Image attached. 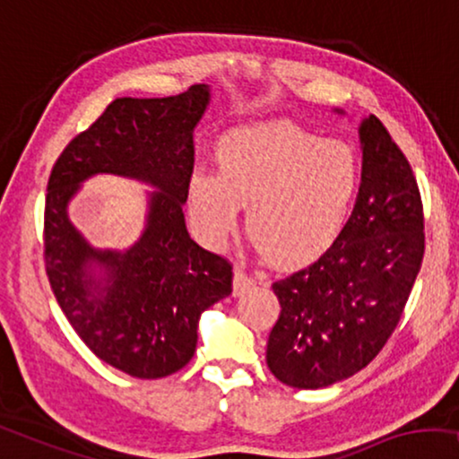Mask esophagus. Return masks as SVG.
I'll return each mask as SVG.
<instances>
[{"label":"esophagus","instance_id":"34e87169","mask_svg":"<svg viewBox=\"0 0 459 459\" xmlns=\"http://www.w3.org/2000/svg\"><path fill=\"white\" fill-rule=\"evenodd\" d=\"M251 287H254V279L245 274L243 270H237L235 279H232V293H235V297L243 295L245 291H249Z\"/></svg>","mask_w":459,"mask_h":459}]
</instances>
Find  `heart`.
<instances>
[{"instance_id": "1", "label": "heart", "mask_w": 459, "mask_h": 459, "mask_svg": "<svg viewBox=\"0 0 459 459\" xmlns=\"http://www.w3.org/2000/svg\"><path fill=\"white\" fill-rule=\"evenodd\" d=\"M218 174L189 180V212L210 247H222L247 208V232L276 266L318 260L350 221L361 178L358 153L293 125L237 128L216 147Z\"/></svg>"}]
</instances>
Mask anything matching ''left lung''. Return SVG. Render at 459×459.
<instances>
[{
	"label": "left lung",
	"instance_id": "8db88e82",
	"mask_svg": "<svg viewBox=\"0 0 459 459\" xmlns=\"http://www.w3.org/2000/svg\"><path fill=\"white\" fill-rule=\"evenodd\" d=\"M358 133L361 183L345 230L318 262L273 285L281 316L266 361L295 389H325L370 364L422 266L424 216L411 166L377 116Z\"/></svg>",
	"mask_w": 459,
	"mask_h": 459
}]
</instances>
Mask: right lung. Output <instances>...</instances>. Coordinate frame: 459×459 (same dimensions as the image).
Listing matches in <instances>:
<instances>
[{
    "label": "right lung",
    "mask_w": 459,
    "mask_h": 459,
    "mask_svg": "<svg viewBox=\"0 0 459 459\" xmlns=\"http://www.w3.org/2000/svg\"><path fill=\"white\" fill-rule=\"evenodd\" d=\"M208 85L170 98H118L70 141L45 199V268L62 312L95 356L134 378H164L186 366L199 318L232 291L224 257L193 241L183 205L193 172V133L210 106ZM98 173L139 179L146 227L126 250L93 248L67 205Z\"/></svg>",
    "instance_id": "obj_1"
}]
</instances>
